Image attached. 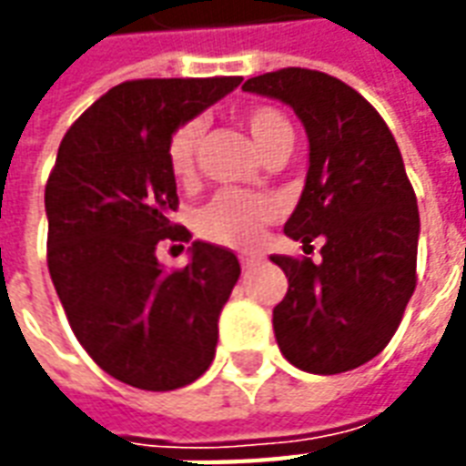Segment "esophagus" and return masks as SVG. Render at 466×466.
<instances>
[{"instance_id":"34e87169","label":"esophagus","mask_w":466,"mask_h":466,"mask_svg":"<svg viewBox=\"0 0 466 466\" xmlns=\"http://www.w3.org/2000/svg\"><path fill=\"white\" fill-rule=\"evenodd\" d=\"M239 262H242L244 269H252L254 264L262 262V257H259V254H242V257H239Z\"/></svg>"}]
</instances>
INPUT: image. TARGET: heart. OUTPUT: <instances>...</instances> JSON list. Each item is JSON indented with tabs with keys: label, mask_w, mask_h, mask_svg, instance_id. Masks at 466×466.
I'll return each instance as SVG.
<instances>
[{
	"label": "heart",
	"mask_w": 466,
	"mask_h": 466,
	"mask_svg": "<svg viewBox=\"0 0 466 466\" xmlns=\"http://www.w3.org/2000/svg\"><path fill=\"white\" fill-rule=\"evenodd\" d=\"M244 127L252 134L257 149L267 157L274 149L294 144L292 122L277 106H252L242 116ZM204 124L199 119H187L177 124L167 142V164L177 182H189L197 169V154L202 142ZM277 217V204L259 194L224 189L214 194L199 212V232L212 242L229 247H252L267 224Z\"/></svg>",
	"instance_id": "b5f03b06"
}]
</instances>
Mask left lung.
<instances>
[{"mask_svg":"<svg viewBox=\"0 0 466 466\" xmlns=\"http://www.w3.org/2000/svg\"><path fill=\"white\" fill-rule=\"evenodd\" d=\"M244 92L294 109L309 137V169L284 232L322 262L274 254L289 289L274 307L279 350L294 367L339 374L374 360L397 332L417 287L420 212L400 147L380 112L337 76L287 66Z\"/></svg>","mask_w":466,"mask_h":466,"instance_id":"8db88e82","label":"left lung"}]
</instances>
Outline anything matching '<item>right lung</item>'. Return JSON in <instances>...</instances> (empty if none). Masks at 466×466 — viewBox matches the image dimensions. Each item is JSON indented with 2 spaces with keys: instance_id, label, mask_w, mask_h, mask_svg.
<instances>
[{
  "instance_id": "1",
  "label": "right lung",
  "mask_w": 466,
  "mask_h": 466,
  "mask_svg": "<svg viewBox=\"0 0 466 466\" xmlns=\"http://www.w3.org/2000/svg\"><path fill=\"white\" fill-rule=\"evenodd\" d=\"M239 82H122L59 144L45 189L49 274L86 354L137 390H179L214 360L217 322L239 262L224 247L192 242L189 264L164 272L157 244L192 239L169 219L179 207L167 164L169 134Z\"/></svg>"
}]
</instances>
